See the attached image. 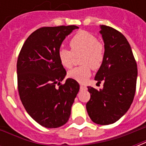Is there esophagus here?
I'll return each instance as SVG.
<instances>
[{
    "mask_svg": "<svg viewBox=\"0 0 146 146\" xmlns=\"http://www.w3.org/2000/svg\"><path fill=\"white\" fill-rule=\"evenodd\" d=\"M80 90H87V87L86 86H84V85H80Z\"/></svg>",
    "mask_w": 146,
    "mask_h": 146,
    "instance_id": "1",
    "label": "esophagus"
}]
</instances>
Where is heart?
Here are the masks:
<instances>
[{"mask_svg":"<svg viewBox=\"0 0 146 146\" xmlns=\"http://www.w3.org/2000/svg\"><path fill=\"white\" fill-rule=\"evenodd\" d=\"M71 51L61 48L58 51V58L62 66L69 69L73 63V55L80 54V66L76 67L68 73V76L80 83L86 82L91 76V66L98 69L104 58V48L97 38L87 31H78L70 39Z\"/></svg>","mask_w":146,"mask_h":146,"instance_id":"obj_1","label":"heart"}]
</instances>
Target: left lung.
<instances>
[{"mask_svg": "<svg viewBox=\"0 0 146 146\" xmlns=\"http://www.w3.org/2000/svg\"><path fill=\"white\" fill-rule=\"evenodd\" d=\"M105 52L101 66L95 75L103 88L88 87L91 98L86 104L92 120L108 125L116 122L131 105L136 90L137 63L131 48L122 33L112 27L100 26Z\"/></svg>", "mask_w": 146, "mask_h": 146, "instance_id": "8db88e82", "label": "left lung"}]
</instances>
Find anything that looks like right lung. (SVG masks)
I'll list each match as a JSON object with an SVG mask.
<instances>
[{
	"label": "right lung",
	"instance_id": "right-lung-1",
	"mask_svg": "<svg viewBox=\"0 0 146 146\" xmlns=\"http://www.w3.org/2000/svg\"><path fill=\"white\" fill-rule=\"evenodd\" d=\"M76 26L42 27L30 34L17 60L18 90L28 114L40 125L56 128L69 120L80 90L76 80L61 82L66 71L58 58L66 36ZM58 86V87L57 86Z\"/></svg>",
	"mask_w": 146,
	"mask_h": 146
}]
</instances>
